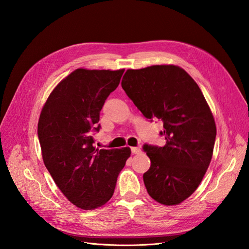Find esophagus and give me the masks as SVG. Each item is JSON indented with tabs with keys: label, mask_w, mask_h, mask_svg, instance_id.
Instances as JSON below:
<instances>
[{
	"label": "esophagus",
	"mask_w": 249,
	"mask_h": 249,
	"mask_svg": "<svg viewBox=\"0 0 249 249\" xmlns=\"http://www.w3.org/2000/svg\"><path fill=\"white\" fill-rule=\"evenodd\" d=\"M131 150H132V154H135V155H137V154H140L141 153V148L140 147H132L131 148Z\"/></svg>",
	"instance_id": "1"
}]
</instances>
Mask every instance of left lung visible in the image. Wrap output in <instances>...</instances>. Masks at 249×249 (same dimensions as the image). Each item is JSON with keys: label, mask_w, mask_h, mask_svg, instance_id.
<instances>
[{"label": "left lung", "mask_w": 249, "mask_h": 249, "mask_svg": "<svg viewBox=\"0 0 249 249\" xmlns=\"http://www.w3.org/2000/svg\"><path fill=\"white\" fill-rule=\"evenodd\" d=\"M122 87L146 118L163 122L165 145H143L150 159L143 175L149 196L178 205L197 189L213 156L216 124L205 96L176 65L127 70Z\"/></svg>", "instance_id": "left-lung-1"}]
</instances>
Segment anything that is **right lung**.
Masks as SVG:
<instances>
[{
    "instance_id": "right-lung-1",
    "label": "right lung",
    "mask_w": 249,
    "mask_h": 249,
    "mask_svg": "<svg viewBox=\"0 0 249 249\" xmlns=\"http://www.w3.org/2000/svg\"><path fill=\"white\" fill-rule=\"evenodd\" d=\"M124 71H73L53 90L40 113L37 134L44 165L65 197L83 210L102 207L112 197L131 156L130 147L93 146L100 112Z\"/></svg>"
}]
</instances>
